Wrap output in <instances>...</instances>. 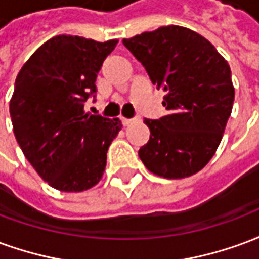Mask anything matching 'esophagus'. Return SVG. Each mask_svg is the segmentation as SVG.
Listing matches in <instances>:
<instances>
[{"instance_id":"esophagus-1","label":"esophagus","mask_w":259,"mask_h":259,"mask_svg":"<svg viewBox=\"0 0 259 259\" xmlns=\"http://www.w3.org/2000/svg\"><path fill=\"white\" fill-rule=\"evenodd\" d=\"M137 119L136 118H132V119H127V118H122V123H123V126H129V124L135 123Z\"/></svg>"}]
</instances>
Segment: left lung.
Wrapping results in <instances>:
<instances>
[{
	"instance_id": "8db88e82",
	"label": "left lung",
	"mask_w": 259,
	"mask_h": 259,
	"mask_svg": "<svg viewBox=\"0 0 259 259\" xmlns=\"http://www.w3.org/2000/svg\"><path fill=\"white\" fill-rule=\"evenodd\" d=\"M123 46L140 62L168 115L144 119L150 140L139 157L154 175L183 179L209 162L232 113L234 87L230 66L206 38L182 26H162Z\"/></svg>"
}]
</instances>
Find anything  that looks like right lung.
Instances as JSON below:
<instances>
[{"mask_svg": "<svg viewBox=\"0 0 259 259\" xmlns=\"http://www.w3.org/2000/svg\"><path fill=\"white\" fill-rule=\"evenodd\" d=\"M116 44L55 36L16 76L9 102L15 137L37 174L57 190H89L104 175L108 147L122 123L85 113L84 102L96 98L97 73Z\"/></svg>", "mask_w": 259, "mask_h": 259, "instance_id": "1", "label": "right lung"}]
</instances>
